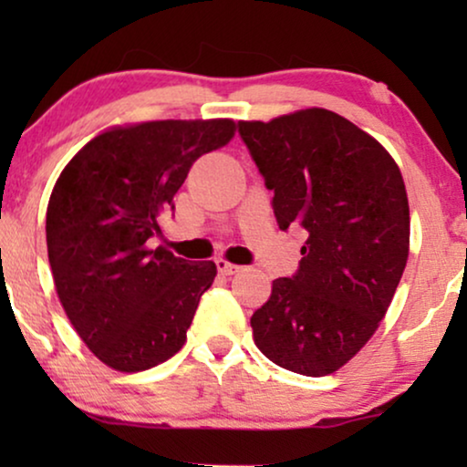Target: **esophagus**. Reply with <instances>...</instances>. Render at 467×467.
<instances>
[{
  "mask_svg": "<svg viewBox=\"0 0 467 467\" xmlns=\"http://www.w3.org/2000/svg\"><path fill=\"white\" fill-rule=\"evenodd\" d=\"M216 270H219L221 274H225V276H232V274L240 272V265L229 264V261H225V259H216Z\"/></svg>",
  "mask_w": 467,
  "mask_h": 467,
  "instance_id": "34e87169",
  "label": "esophagus"
}]
</instances>
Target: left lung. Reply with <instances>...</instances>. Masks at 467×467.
Returning a JSON list of instances; mask_svg holds the SVG:
<instances>
[{
  "label": "left lung",
  "instance_id": "left-lung-1",
  "mask_svg": "<svg viewBox=\"0 0 467 467\" xmlns=\"http://www.w3.org/2000/svg\"><path fill=\"white\" fill-rule=\"evenodd\" d=\"M238 131L274 191L278 227L306 234L297 272L274 280L251 317L254 344L280 368L327 376L379 329L404 274V178L372 136L323 108Z\"/></svg>",
  "mask_w": 467,
  "mask_h": 467
}]
</instances>
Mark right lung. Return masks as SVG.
Listing matches in <instances>:
<instances>
[{"label": "right lung", "instance_id": "obj_1", "mask_svg": "<svg viewBox=\"0 0 467 467\" xmlns=\"http://www.w3.org/2000/svg\"><path fill=\"white\" fill-rule=\"evenodd\" d=\"M234 130L229 119L117 127L61 171L47 210L50 270L69 323L106 366L142 372L187 340L216 265L150 248V240L191 165Z\"/></svg>", "mask_w": 467, "mask_h": 467}]
</instances>
